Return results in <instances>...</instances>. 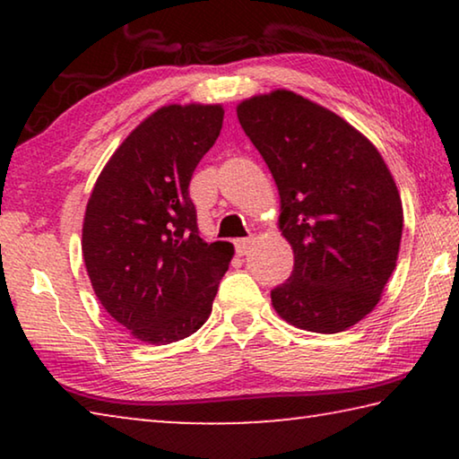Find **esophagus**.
<instances>
[{
	"label": "esophagus",
	"mask_w": 459,
	"mask_h": 459,
	"mask_svg": "<svg viewBox=\"0 0 459 459\" xmlns=\"http://www.w3.org/2000/svg\"><path fill=\"white\" fill-rule=\"evenodd\" d=\"M253 237H247V238H237L235 240V247H237V251L240 253V255H247L248 253V248H251V245H253Z\"/></svg>",
	"instance_id": "esophagus-1"
}]
</instances>
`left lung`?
<instances>
[{
	"label": "left lung",
	"instance_id": "1",
	"mask_svg": "<svg viewBox=\"0 0 459 459\" xmlns=\"http://www.w3.org/2000/svg\"><path fill=\"white\" fill-rule=\"evenodd\" d=\"M237 117L275 178L279 229L293 248L273 307L301 330L351 328L397 265L403 206L391 172L367 137L291 91L248 99Z\"/></svg>",
	"mask_w": 459,
	"mask_h": 459
}]
</instances>
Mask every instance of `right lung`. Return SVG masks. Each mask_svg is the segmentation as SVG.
I'll list each match as a JSON object with an SVG mask.
<instances>
[{
    "mask_svg": "<svg viewBox=\"0 0 459 459\" xmlns=\"http://www.w3.org/2000/svg\"><path fill=\"white\" fill-rule=\"evenodd\" d=\"M222 117L221 105L161 107L113 153L87 204L82 257L92 290L147 344L202 328L235 251L200 238L188 190Z\"/></svg>",
    "mask_w": 459,
    "mask_h": 459,
    "instance_id": "add662e5",
    "label": "right lung"
}]
</instances>
